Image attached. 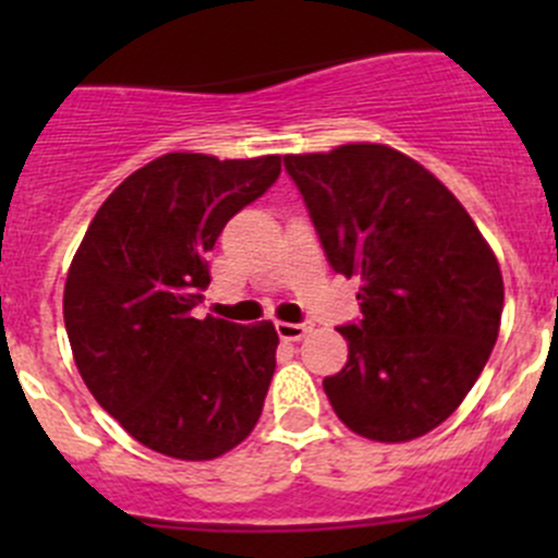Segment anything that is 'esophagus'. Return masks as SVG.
<instances>
[{
    "label": "esophagus",
    "mask_w": 558,
    "mask_h": 558,
    "mask_svg": "<svg viewBox=\"0 0 558 558\" xmlns=\"http://www.w3.org/2000/svg\"><path fill=\"white\" fill-rule=\"evenodd\" d=\"M275 329H278L280 340L296 342V340H302V337H305L307 331L313 329V324H311V320H302V324H289V320H278V324H275Z\"/></svg>",
    "instance_id": "34e87169"
}]
</instances>
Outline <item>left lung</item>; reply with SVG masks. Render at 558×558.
<instances>
[{
  "mask_svg": "<svg viewBox=\"0 0 558 558\" xmlns=\"http://www.w3.org/2000/svg\"><path fill=\"white\" fill-rule=\"evenodd\" d=\"M331 269L362 280V318L340 326L348 362L324 391L378 442L440 426L486 367L505 286L470 213L429 170L375 143L286 156Z\"/></svg>",
  "mask_w": 558,
  "mask_h": 558,
  "instance_id": "left-lung-1",
  "label": "left lung"
}]
</instances>
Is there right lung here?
<instances>
[{
    "mask_svg": "<svg viewBox=\"0 0 558 558\" xmlns=\"http://www.w3.org/2000/svg\"><path fill=\"white\" fill-rule=\"evenodd\" d=\"M278 174L280 156H159L107 196L72 258V356L94 399L150 451L216 459L262 415L275 326L199 320L191 311L210 283L207 251Z\"/></svg>",
    "mask_w": 558,
    "mask_h": 558,
    "instance_id": "right-lung-1",
    "label": "right lung"
}]
</instances>
